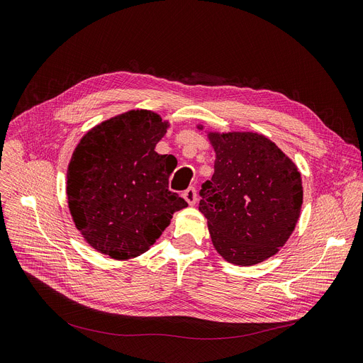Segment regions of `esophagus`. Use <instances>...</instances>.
<instances>
[{"label": "esophagus", "mask_w": 363, "mask_h": 363, "mask_svg": "<svg viewBox=\"0 0 363 363\" xmlns=\"http://www.w3.org/2000/svg\"><path fill=\"white\" fill-rule=\"evenodd\" d=\"M184 199L186 200V203L190 204V206H193V204H196V201H197V193H196V188L194 186H190V188H186V190L184 191Z\"/></svg>", "instance_id": "34e87169"}]
</instances>
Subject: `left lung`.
Segmentation results:
<instances>
[{
  "label": "left lung",
  "instance_id": "left-lung-1",
  "mask_svg": "<svg viewBox=\"0 0 363 363\" xmlns=\"http://www.w3.org/2000/svg\"><path fill=\"white\" fill-rule=\"evenodd\" d=\"M208 138L215 172L201 185L199 211L208 219L213 247L235 265L269 259L288 242L301 213V173L264 135L208 132Z\"/></svg>",
  "mask_w": 363,
  "mask_h": 363
}]
</instances>
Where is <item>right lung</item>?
I'll list each match as a JSON object with an SVG mask.
<instances>
[{
  "instance_id": "1",
  "label": "right lung",
  "mask_w": 363,
  "mask_h": 363,
  "mask_svg": "<svg viewBox=\"0 0 363 363\" xmlns=\"http://www.w3.org/2000/svg\"><path fill=\"white\" fill-rule=\"evenodd\" d=\"M169 123L132 109L94 125L78 143L67 172L68 206L77 230L114 259L144 254L188 203L169 191L170 155L154 151Z\"/></svg>"
}]
</instances>
